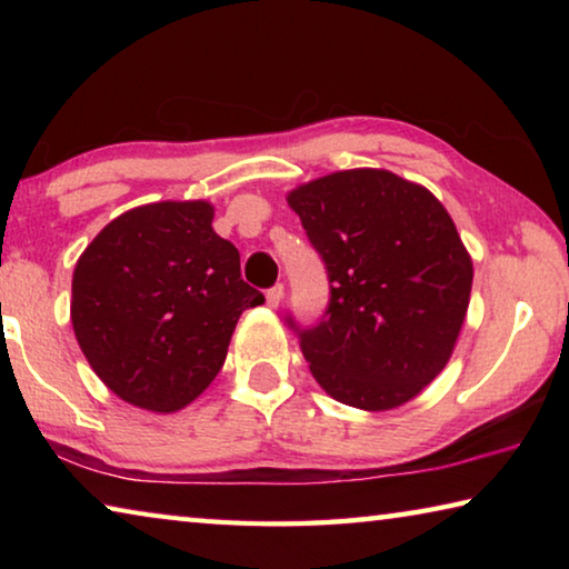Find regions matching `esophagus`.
<instances>
[{
  "mask_svg": "<svg viewBox=\"0 0 569 569\" xmlns=\"http://www.w3.org/2000/svg\"><path fill=\"white\" fill-rule=\"evenodd\" d=\"M283 293H286V288H283V283H276L273 288H268L266 291V301H268V306H278L283 301Z\"/></svg>",
  "mask_w": 569,
  "mask_h": 569,
  "instance_id": "1",
  "label": "esophagus"
}]
</instances>
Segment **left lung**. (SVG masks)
Returning a JSON list of instances; mask_svg holds the SVG:
<instances>
[{"label":"left lung","mask_w":569,"mask_h":569,"mask_svg":"<svg viewBox=\"0 0 569 569\" xmlns=\"http://www.w3.org/2000/svg\"><path fill=\"white\" fill-rule=\"evenodd\" d=\"M329 276V306L291 326L316 381L366 411L401 407L445 369L471 258L445 206L389 170H343L288 196Z\"/></svg>","instance_id":"left-lung-1"}]
</instances>
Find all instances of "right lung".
Returning <instances> with one entry per match:
<instances>
[{
    "label": "right lung",
    "instance_id": "right-lung-1",
    "mask_svg": "<svg viewBox=\"0 0 569 569\" xmlns=\"http://www.w3.org/2000/svg\"><path fill=\"white\" fill-rule=\"evenodd\" d=\"M210 223L206 200L142 206L104 226L77 261V343L132 407L168 413L203 393L240 313L266 301Z\"/></svg>",
    "mask_w": 569,
    "mask_h": 569
}]
</instances>
